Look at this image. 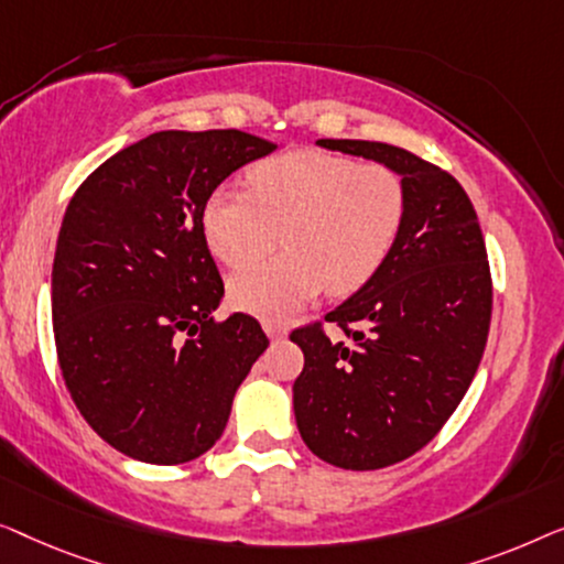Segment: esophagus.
Returning <instances> with one entry per match:
<instances>
[{
  "mask_svg": "<svg viewBox=\"0 0 564 564\" xmlns=\"http://www.w3.org/2000/svg\"><path fill=\"white\" fill-rule=\"evenodd\" d=\"M263 329H265V335L271 337V339H283L285 335H289V327H285V324L271 322V319L263 322Z\"/></svg>",
  "mask_w": 564,
  "mask_h": 564,
  "instance_id": "esophagus-1",
  "label": "esophagus"
}]
</instances>
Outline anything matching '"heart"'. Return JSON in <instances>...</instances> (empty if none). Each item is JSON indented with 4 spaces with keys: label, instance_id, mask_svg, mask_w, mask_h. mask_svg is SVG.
<instances>
[{
    "label": "heart",
    "instance_id": "obj_1",
    "mask_svg": "<svg viewBox=\"0 0 564 564\" xmlns=\"http://www.w3.org/2000/svg\"><path fill=\"white\" fill-rule=\"evenodd\" d=\"M250 192L214 188L202 209L212 256L229 268L285 252L229 281L242 312L289 316L319 296H350L376 275L401 232L406 194L380 163L296 148L252 165Z\"/></svg>",
    "mask_w": 564,
    "mask_h": 564
}]
</instances>
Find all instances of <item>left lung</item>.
<instances>
[{"mask_svg": "<svg viewBox=\"0 0 564 564\" xmlns=\"http://www.w3.org/2000/svg\"><path fill=\"white\" fill-rule=\"evenodd\" d=\"M316 145L383 163L406 194L401 232L383 268L324 319L296 329L304 370L293 383L301 440L343 470H380L422 449L463 401L486 350L490 271L465 188L409 150L368 140Z\"/></svg>", "mask_w": 564, "mask_h": 564, "instance_id": "8db88e82", "label": "left lung"}]
</instances>
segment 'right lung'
<instances>
[{
  "label": "right lung",
  "instance_id": "add662e5",
  "mask_svg": "<svg viewBox=\"0 0 564 564\" xmlns=\"http://www.w3.org/2000/svg\"><path fill=\"white\" fill-rule=\"evenodd\" d=\"M275 145L240 130L153 132L78 186L53 258V329L76 409L122 455L196 459L225 432L268 337L225 296L206 196Z\"/></svg>",
  "mask_w": 564,
  "mask_h": 564
}]
</instances>
